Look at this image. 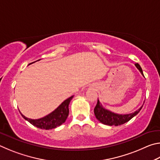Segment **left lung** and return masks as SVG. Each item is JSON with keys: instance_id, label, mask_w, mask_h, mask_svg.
I'll use <instances>...</instances> for the list:
<instances>
[{"instance_id": "obj_1", "label": "left lung", "mask_w": 160, "mask_h": 160, "mask_svg": "<svg viewBox=\"0 0 160 160\" xmlns=\"http://www.w3.org/2000/svg\"><path fill=\"white\" fill-rule=\"evenodd\" d=\"M135 66L138 69L140 73L144 76L142 70L140 65L138 63H135ZM143 104H144V103H143ZM142 106L143 105H142L140 109L136 110L133 113H128V114H118V113H113L109 110L105 109L98 99L96 107H94V113L97 120L100 121L102 123L104 124V125L116 126L122 125V124L128 122V121L131 120L132 118H133L135 116H136L140 112V111L142 108Z\"/></svg>"}]
</instances>
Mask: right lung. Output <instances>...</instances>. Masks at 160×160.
<instances>
[{
    "mask_svg": "<svg viewBox=\"0 0 160 160\" xmlns=\"http://www.w3.org/2000/svg\"><path fill=\"white\" fill-rule=\"evenodd\" d=\"M33 63H34V62H33ZM73 97L74 96H71L69 98L65 100L55 110L53 111L51 113H48V115L45 116L44 117L38 119H32L27 118L20 112V113L25 120L29 121L31 124L37 127V128L45 130L55 128L56 127L61 126V124H63L66 121L68 116L69 114V104L72 99L73 98Z\"/></svg>",
    "mask_w": 160,
    "mask_h": 160,
    "instance_id": "add662e5",
    "label": "right lung"
}]
</instances>
